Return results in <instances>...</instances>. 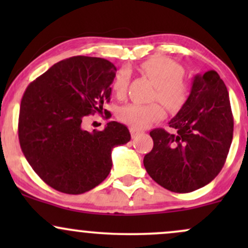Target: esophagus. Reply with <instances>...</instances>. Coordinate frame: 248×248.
Masks as SVG:
<instances>
[{"instance_id":"1","label":"esophagus","mask_w":248,"mask_h":248,"mask_svg":"<svg viewBox=\"0 0 248 248\" xmlns=\"http://www.w3.org/2000/svg\"><path fill=\"white\" fill-rule=\"evenodd\" d=\"M129 130H130V134H132V138H133V139L138 138V136L141 134V130L136 129V128H134V127H130Z\"/></svg>"}]
</instances>
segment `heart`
<instances>
[{"mask_svg": "<svg viewBox=\"0 0 248 248\" xmlns=\"http://www.w3.org/2000/svg\"><path fill=\"white\" fill-rule=\"evenodd\" d=\"M141 72L148 77L156 86L154 98L158 99L167 107L178 108L186 101L187 87L183 80L184 71L182 66L169 58L157 57L149 59L141 65ZM129 85V73L120 70L116 73L113 91L119 98L126 95ZM164 109L157 102L153 104H128L118 112L119 119L133 127L144 128L163 118Z\"/></svg>", "mask_w": 248, "mask_h": 248, "instance_id": "obj_1", "label": "heart"}]
</instances>
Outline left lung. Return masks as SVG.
I'll use <instances>...</instances> for the list:
<instances>
[{
	"mask_svg": "<svg viewBox=\"0 0 248 248\" xmlns=\"http://www.w3.org/2000/svg\"><path fill=\"white\" fill-rule=\"evenodd\" d=\"M169 127L175 132H150L154 147L143 158L147 172L172 192L209 184L224 167L233 138L229 92L216 71L195 76L190 95Z\"/></svg>",
	"mask_w": 248,
	"mask_h": 248,
	"instance_id": "1",
	"label": "left lung"
}]
</instances>
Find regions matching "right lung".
Masks as SVG:
<instances>
[{
  "label": "right lung",
  "instance_id": "add662e5",
  "mask_svg": "<svg viewBox=\"0 0 248 248\" xmlns=\"http://www.w3.org/2000/svg\"><path fill=\"white\" fill-rule=\"evenodd\" d=\"M115 72L106 59L71 57L25 90L19 144L31 168L55 190L79 195L99 186L112 169L113 148L130 140L128 128L116 121L104 130L82 127L85 116L102 112L104 102H109Z\"/></svg>",
  "mask_w": 248,
  "mask_h": 248
}]
</instances>
